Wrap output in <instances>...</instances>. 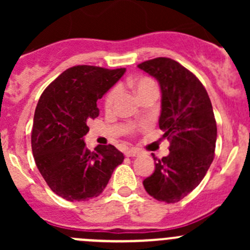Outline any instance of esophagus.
<instances>
[{
    "label": "esophagus",
    "instance_id": "34e87169",
    "mask_svg": "<svg viewBox=\"0 0 250 250\" xmlns=\"http://www.w3.org/2000/svg\"><path fill=\"white\" fill-rule=\"evenodd\" d=\"M125 153L127 157H138L140 155V151L137 150V148H128V150H125Z\"/></svg>",
    "mask_w": 250,
    "mask_h": 250
}]
</instances>
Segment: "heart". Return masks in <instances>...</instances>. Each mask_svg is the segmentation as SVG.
<instances>
[{"instance_id":"heart-1","label":"heart","mask_w":250,"mask_h":250,"mask_svg":"<svg viewBox=\"0 0 250 250\" xmlns=\"http://www.w3.org/2000/svg\"><path fill=\"white\" fill-rule=\"evenodd\" d=\"M128 85H129V87L132 88L133 90H134V93L137 95H140L141 93L145 92V90H147L148 88L156 87L155 83H153L152 81L148 80V78H146V77L132 78V80L128 81ZM118 95H120V89H118L117 87L111 88V89L109 90V93L106 94V97H105V102H104L105 109H106V110H112L113 109V106H115V103H116V100H117Z\"/></svg>"}]
</instances>
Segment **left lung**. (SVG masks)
Returning <instances> with one entry per match:
<instances>
[{
  "label": "left lung",
  "mask_w": 250,
  "mask_h": 250,
  "mask_svg": "<svg viewBox=\"0 0 250 250\" xmlns=\"http://www.w3.org/2000/svg\"><path fill=\"white\" fill-rule=\"evenodd\" d=\"M161 88L158 125L170 141L169 153L155 160V172L144 179L146 192L175 203L197 188L214 160L216 122L206 88L188 69L169 58L138 65Z\"/></svg>",
  "instance_id": "obj_1"
}]
</instances>
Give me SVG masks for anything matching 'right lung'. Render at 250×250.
<instances>
[{
  "instance_id": "right-lung-1",
  "label": "right lung",
  "mask_w": 250,
  "mask_h": 250,
  "mask_svg": "<svg viewBox=\"0 0 250 250\" xmlns=\"http://www.w3.org/2000/svg\"><path fill=\"white\" fill-rule=\"evenodd\" d=\"M78 65L44 89L37 103L31 133L35 162L53 192L71 202L98 197L125 156L113 145L85 146L87 123L99 116L97 102L125 75Z\"/></svg>"
}]
</instances>
